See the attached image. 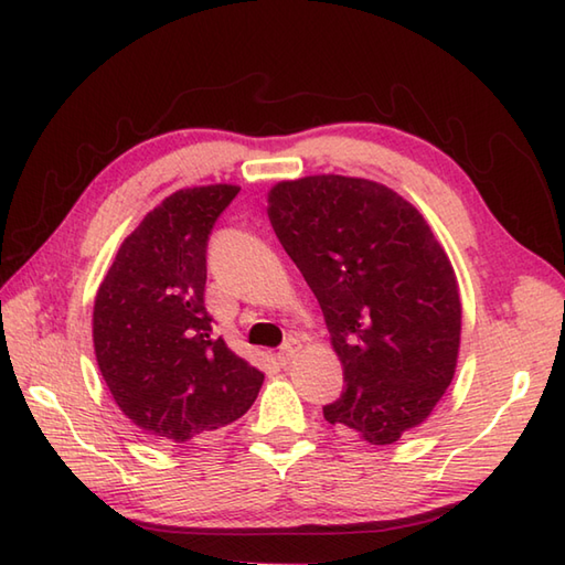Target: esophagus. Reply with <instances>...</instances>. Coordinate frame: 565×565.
<instances>
[{
  "label": "esophagus",
  "mask_w": 565,
  "mask_h": 565,
  "mask_svg": "<svg viewBox=\"0 0 565 565\" xmlns=\"http://www.w3.org/2000/svg\"><path fill=\"white\" fill-rule=\"evenodd\" d=\"M301 340H296V338H289L286 340L284 344H281V350H279V362L281 364H291V359L301 352Z\"/></svg>",
  "instance_id": "34e87169"
}]
</instances>
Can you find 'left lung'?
I'll list each match as a JSON object with an SVG mask.
<instances>
[{
	"label": "left lung",
	"instance_id": "8db88e82",
	"mask_svg": "<svg viewBox=\"0 0 565 565\" xmlns=\"http://www.w3.org/2000/svg\"><path fill=\"white\" fill-rule=\"evenodd\" d=\"M269 221L326 316L347 388L330 425L393 444L441 401L461 344L459 281L413 203L362 177L269 189Z\"/></svg>",
	"mask_w": 565,
	"mask_h": 565
}]
</instances>
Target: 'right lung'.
Returning <instances> with one entry per match:
<instances>
[{
  "label": "right lung",
  "mask_w": 565,
  "mask_h": 565,
  "mask_svg": "<svg viewBox=\"0 0 565 565\" xmlns=\"http://www.w3.org/2000/svg\"><path fill=\"white\" fill-rule=\"evenodd\" d=\"M235 184L179 189L130 233L94 298L92 338L116 405L158 444L243 417L264 374L215 338L203 306L206 245Z\"/></svg>",
  "instance_id": "obj_1"
}]
</instances>
